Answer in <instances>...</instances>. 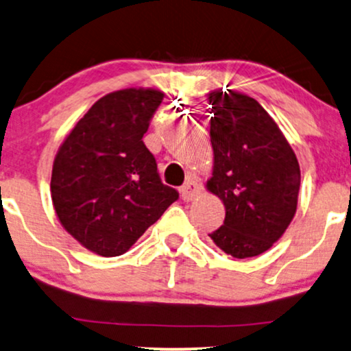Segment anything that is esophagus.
Returning <instances> with one entry per match:
<instances>
[{"mask_svg": "<svg viewBox=\"0 0 351 351\" xmlns=\"http://www.w3.org/2000/svg\"><path fill=\"white\" fill-rule=\"evenodd\" d=\"M200 192H202V185L193 179H189L187 182L180 187V197H182V200L185 202L193 200V198H195Z\"/></svg>", "mask_w": 351, "mask_h": 351, "instance_id": "obj_1", "label": "esophagus"}]
</instances>
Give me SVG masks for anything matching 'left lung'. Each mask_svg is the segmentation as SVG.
Listing matches in <instances>:
<instances>
[{"instance_id":"1","label":"left lung","mask_w":351,"mask_h":351,"mask_svg":"<svg viewBox=\"0 0 351 351\" xmlns=\"http://www.w3.org/2000/svg\"><path fill=\"white\" fill-rule=\"evenodd\" d=\"M208 101L213 172L206 189L226 210L223 226L208 236L228 255L255 257L283 236L296 213L300 164L255 99L216 89Z\"/></svg>"}]
</instances>
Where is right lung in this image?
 Listing matches in <instances>:
<instances>
[{
  "mask_svg": "<svg viewBox=\"0 0 351 351\" xmlns=\"http://www.w3.org/2000/svg\"><path fill=\"white\" fill-rule=\"evenodd\" d=\"M164 93L130 88L99 99L64 138L51 171L62 226L90 252L117 257L179 198L143 143Z\"/></svg>",
  "mask_w": 351,
  "mask_h": 351,
  "instance_id": "right-lung-1",
  "label": "right lung"
}]
</instances>
